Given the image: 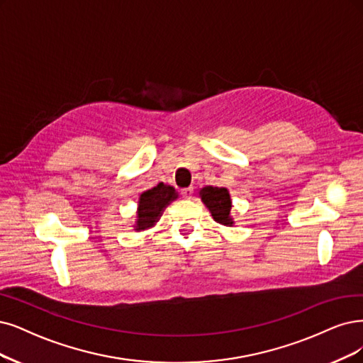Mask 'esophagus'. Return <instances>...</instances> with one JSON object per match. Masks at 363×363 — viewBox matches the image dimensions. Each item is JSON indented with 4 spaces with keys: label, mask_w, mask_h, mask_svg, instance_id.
I'll list each match as a JSON object with an SVG mask.
<instances>
[{
    "label": "esophagus",
    "mask_w": 363,
    "mask_h": 363,
    "mask_svg": "<svg viewBox=\"0 0 363 363\" xmlns=\"http://www.w3.org/2000/svg\"><path fill=\"white\" fill-rule=\"evenodd\" d=\"M181 194H182L184 197H191V194H193V189H191V186H185V189H182V190H181Z\"/></svg>",
    "instance_id": "esophagus-1"
}]
</instances>
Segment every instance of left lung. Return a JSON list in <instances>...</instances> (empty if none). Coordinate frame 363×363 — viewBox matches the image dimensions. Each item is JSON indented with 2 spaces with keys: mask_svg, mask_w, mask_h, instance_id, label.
<instances>
[{
  "mask_svg": "<svg viewBox=\"0 0 363 363\" xmlns=\"http://www.w3.org/2000/svg\"><path fill=\"white\" fill-rule=\"evenodd\" d=\"M200 194H202L203 203L211 211L213 220L224 225L233 224L230 218L232 202L229 191L225 189H217V186H205Z\"/></svg>",
  "mask_w": 363,
  "mask_h": 363,
  "instance_id": "1",
  "label": "left lung"
}]
</instances>
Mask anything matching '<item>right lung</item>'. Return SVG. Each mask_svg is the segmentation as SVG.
<instances>
[{"label":"right lung","instance_id":"obj_1","mask_svg":"<svg viewBox=\"0 0 363 363\" xmlns=\"http://www.w3.org/2000/svg\"><path fill=\"white\" fill-rule=\"evenodd\" d=\"M177 197L178 194L173 186L164 184H158L154 189L142 193L138 208L136 230H145L147 227H152L163 209Z\"/></svg>","mask_w":363,"mask_h":363}]
</instances>
